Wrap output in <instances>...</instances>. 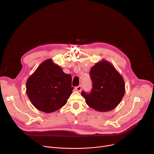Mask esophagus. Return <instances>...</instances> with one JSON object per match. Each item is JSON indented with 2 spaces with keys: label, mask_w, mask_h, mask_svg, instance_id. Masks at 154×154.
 <instances>
[{
  "label": "esophagus",
  "mask_w": 154,
  "mask_h": 154,
  "mask_svg": "<svg viewBox=\"0 0 154 154\" xmlns=\"http://www.w3.org/2000/svg\"><path fill=\"white\" fill-rule=\"evenodd\" d=\"M75 89L77 91L80 92V91L82 90V86H81V85H79V86H77V87H76L75 88Z\"/></svg>",
  "instance_id": "1"
}]
</instances>
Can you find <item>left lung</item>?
<instances>
[{"mask_svg":"<svg viewBox=\"0 0 154 154\" xmlns=\"http://www.w3.org/2000/svg\"><path fill=\"white\" fill-rule=\"evenodd\" d=\"M93 88L91 92L81 95L90 107L98 112H109L120 103L125 94L122 76L109 61L102 59L90 71Z\"/></svg>","mask_w":154,"mask_h":154,"instance_id":"obj_1","label":"left lung"}]
</instances>
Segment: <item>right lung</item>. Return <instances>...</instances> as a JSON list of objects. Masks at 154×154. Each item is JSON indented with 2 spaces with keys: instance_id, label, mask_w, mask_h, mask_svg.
<instances>
[{
  "instance_id": "add662e5",
  "label": "right lung",
  "mask_w": 154,
  "mask_h": 154,
  "mask_svg": "<svg viewBox=\"0 0 154 154\" xmlns=\"http://www.w3.org/2000/svg\"><path fill=\"white\" fill-rule=\"evenodd\" d=\"M72 76L48 59L40 63L26 82V93L38 110L54 112L66 104L72 93Z\"/></svg>"
}]
</instances>
